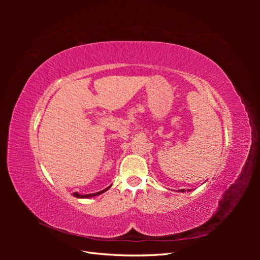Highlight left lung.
<instances>
[{
	"mask_svg": "<svg viewBox=\"0 0 260 260\" xmlns=\"http://www.w3.org/2000/svg\"><path fill=\"white\" fill-rule=\"evenodd\" d=\"M184 191H185V190H184V188H183V190H180L179 192H182V193H184ZM188 191H190V190H187V192H188Z\"/></svg>",
	"mask_w": 260,
	"mask_h": 260,
	"instance_id": "obj_1",
	"label": "left lung"
}]
</instances>
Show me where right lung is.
Masks as SVG:
<instances>
[{"label":"right lung","instance_id":"obj_1","mask_svg":"<svg viewBox=\"0 0 260 260\" xmlns=\"http://www.w3.org/2000/svg\"><path fill=\"white\" fill-rule=\"evenodd\" d=\"M112 185H109L108 187H106V188H104L103 191H100V192H96V193H91V194H84V195H81V194H79L78 192H75L74 193V196L75 198H77V199H90V198H93V196H98V195H100V194H102V193H104V192H106L109 187H111Z\"/></svg>","mask_w":260,"mask_h":260}]
</instances>
